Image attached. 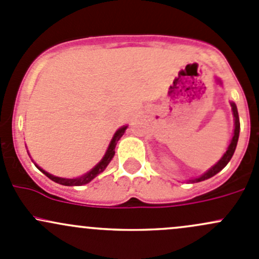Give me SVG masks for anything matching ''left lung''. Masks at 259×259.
I'll list each match as a JSON object with an SVG mask.
<instances>
[{"instance_id": "1", "label": "left lung", "mask_w": 259, "mask_h": 259, "mask_svg": "<svg viewBox=\"0 0 259 259\" xmlns=\"http://www.w3.org/2000/svg\"><path fill=\"white\" fill-rule=\"evenodd\" d=\"M218 82H221V81L218 80ZM231 106H232V111H233V116H234V133H233V138H232V140H231V144H229L228 149H227V151L224 153V155L222 156L221 160H219L218 163L214 164L209 170L205 171V173L203 174V176H200L199 178L192 179V180H189V182L198 183V182H203V180L211 178V177L215 176L217 173H219V171H221L222 169H223L224 166L229 163V160H231L232 156H233L234 150H236V148H237V143H238L239 127H241V125H239V116H238V110H237L236 104L231 103Z\"/></svg>"}]
</instances>
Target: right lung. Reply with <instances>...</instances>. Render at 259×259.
<instances>
[{
  "label": "right lung",
  "instance_id": "right-lung-1",
  "mask_svg": "<svg viewBox=\"0 0 259 259\" xmlns=\"http://www.w3.org/2000/svg\"><path fill=\"white\" fill-rule=\"evenodd\" d=\"M126 127L127 126H122V127H120V129H117V132L114 134L113 139H111L110 144H109L108 150H106L105 155H104V158L101 159L100 163L96 164V165L94 166V168L91 169V170L89 171V173H86L85 176L80 177V178H75V179L59 178V177H55V176H52V174L48 173V171L42 170V169L38 168L37 165H36V166H37V168L40 169V170L42 171V173L45 174V176L48 177V178H50L51 180H54V182L59 183V184H61V185H67V187H80V185L88 184V183L91 182V180L95 178L96 176H99V174H100V173H103V171L105 170L106 166L109 165V163H110L111 159H113L114 155H115V146H116V143L119 142L120 138H121L122 135H124V133H125V130H126Z\"/></svg>",
  "mask_w": 259,
  "mask_h": 259
}]
</instances>
